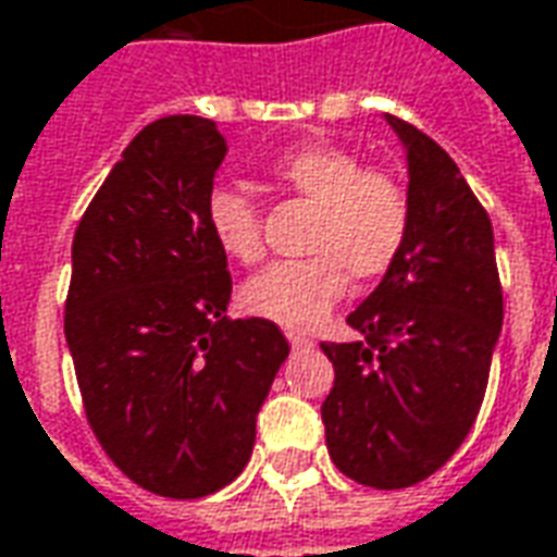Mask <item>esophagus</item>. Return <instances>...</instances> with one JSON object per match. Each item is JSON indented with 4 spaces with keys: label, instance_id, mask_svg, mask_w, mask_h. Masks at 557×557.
Returning <instances> with one entry per match:
<instances>
[{
    "label": "esophagus",
    "instance_id": "34e87169",
    "mask_svg": "<svg viewBox=\"0 0 557 557\" xmlns=\"http://www.w3.org/2000/svg\"><path fill=\"white\" fill-rule=\"evenodd\" d=\"M287 343H290V348H309L312 339H309V336H302V333H287Z\"/></svg>",
    "mask_w": 557,
    "mask_h": 557
}]
</instances>
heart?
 I'll return each mask as SVG.
<instances>
[{
  "label": "heart",
  "mask_w": 557,
  "mask_h": 557,
  "mask_svg": "<svg viewBox=\"0 0 557 557\" xmlns=\"http://www.w3.org/2000/svg\"><path fill=\"white\" fill-rule=\"evenodd\" d=\"M272 182L315 202L306 251L260 270L242 287L245 312L287 330L321 324L343 300L348 275L375 282L400 260L412 206L409 194L385 169H363L360 157L333 145H306L270 166ZM206 224L214 245L239 263L263 255L260 209L248 194L218 184L206 197Z\"/></svg>",
  "instance_id": "1"
}]
</instances>
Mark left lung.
Here are the masks:
<instances>
[{
	"instance_id": "1",
	"label": "left lung",
	"mask_w": 557,
	"mask_h": 557,
	"mask_svg": "<svg viewBox=\"0 0 557 557\" xmlns=\"http://www.w3.org/2000/svg\"><path fill=\"white\" fill-rule=\"evenodd\" d=\"M409 160L412 224L400 260L348 315L358 343H321L333 388L321 406L339 473L409 488L458 451L488 388L504 324L491 218L455 160L394 114Z\"/></svg>"
}]
</instances>
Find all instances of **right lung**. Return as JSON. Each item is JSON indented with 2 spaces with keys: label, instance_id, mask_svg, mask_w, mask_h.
<instances>
[{
  "label": "right lung",
  "instance_id": "obj_1",
  "mask_svg": "<svg viewBox=\"0 0 557 557\" xmlns=\"http://www.w3.org/2000/svg\"><path fill=\"white\" fill-rule=\"evenodd\" d=\"M224 154L209 117L148 124L72 239L66 343L87 421L124 476L175 500L245 470L290 351L272 321L224 315L233 278L206 224Z\"/></svg>",
  "mask_w": 557,
  "mask_h": 557
}]
</instances>
